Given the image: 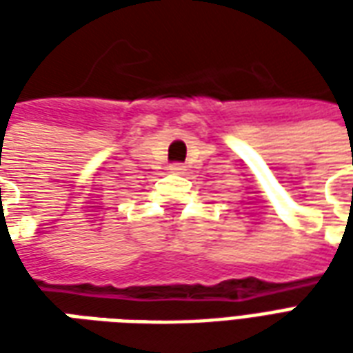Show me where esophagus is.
Masks as SVG:
<instances>
[{"label": "esophagus", "instance_id": "obj_1", "mask_svg": "<svg viewBox=\"0 0 353 353\" xmlns=\"http://www.w3.org/2000/svg\"><path fill=\"white\" fill-rule=\"evenodd\" d=\"M170 170H172V172H176V174H181V172L185 170V166L181 164V162H174V164L170 166Z\"/></svg>", "mask_w": 353, "mask_h": 353}]
</instances>
